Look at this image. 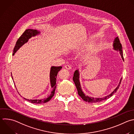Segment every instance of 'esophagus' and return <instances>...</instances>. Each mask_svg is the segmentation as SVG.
Here are the masks:
<instances>
[{
	"mask_svg": "<svg viewBox=\"0 0 134 134\" xmlns=\"http://www.w3.org/2000/svg\"><path fill=\"white\" fill-rule=\"evenodd\" d=\"M64 68H65V69H68V70H70V69H71V66L70 65L67 64V65H65L64 66Z\"/></svg>",
	"mask_w": 134,
	"mask_h": 134,
	"instance_id": "34e87169",
	"label": "esophagus"
}]
</instances>
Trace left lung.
Returning a JSON list of instances; mask_svg holds the SVG:
<instances>
[{"label": "left lung", "instance_id": "left-lung-1", "mask_svg": "<svg viewBox=\"0 0 134 134\" xmlns=\"http://www.w3.org/2000/svg\"><path fill=\"white\" fill-rule=\"evenodd\" d=\"M114 44H113V47L115 50L119 51V53L121 56L122 59L124 60V57H123V52H122V46H121V44L120 43V41L119 39L118 38V37H116L114 41ZM121 79L122 78L120 79L119 83L118 84V85L117 86V87L115 88V90L109 95H107L105 97H104L103 98H94V97H89L87 95H85L83 92L82 91V88L80 85V82L79 81V72L78 70H76L74 72V73L73 74V81L75 83V85L76 86V87L77 88V92H78V94L80 95V96H81V97L85 102H87L88 103H97V102H101L102 100H105L108 98H109L110 97H111L113 94H114L117 91V90L119 88V87L120 86V84L121 83Z\"/></svg>", "mask_w": 134, "mask_h": 134}]
</instances>
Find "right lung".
<instances>
[{
	"label": "right lung",
	"instance_id": "right-lung-1",
	"mask_svg": "<svg viewBox=\"0 0 134 134\" xmlns=\"http://www.w3.org/2000/svg\"><path fill=\"white\" fill-rule=\"evenodd\" d=\"M40 32L36 30H32V29H27L25 31V32L23 34V35L19 37L18 39L15 48L14 49V53L13 55L16 52V51L25 43H26L29 39H30L31 37L35 36L38 34H39ZM62 66H52L50 70V82L51 87L53 88L51 92L50 95L47 98H43L41 99H29L24 98L25 99L32 103H36V104H41V103H44L48 101H49L52 97L53 96L55 90L56 88V82H57V75L59 71L62 69Z\"/></svg>",
	"mask_w": 134,
	"mask_h": 134
}]
</instances>
